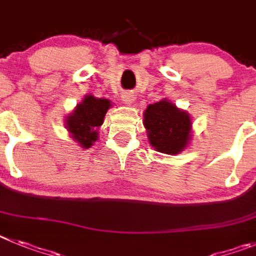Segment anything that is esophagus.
Listing matches in <instances>:
<instances>
[{
  "instance_id": "34e87169",
  "label": "esophagus",
  "mask_w": 256,
  "mask_h": 256,
  "mask_svg": "<svg viewBox=\"0 0 256 256\" xmlns=\"http://www.w3.org/2000/svg\"><path fill=\"white\" fill-rule=\"evenodd\" d=\"M121 100H122V102L125 103V104H131V103H134V100H135V96H134L132 93H130V92H125V93H122V96H121Z\"/></svg>"
}]
</instances>
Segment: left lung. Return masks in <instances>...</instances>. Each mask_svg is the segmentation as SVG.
Wrapping results in <instances>:
<instances>
[{
  "mask_svg": "<svg viewBox=\"0 0 256 256\" xmlns=\"http://www.w3.org/2000/svg\"><path fill=\"white\" fill-rule=\"evenodd\" d=\"M144 126L150 145L160 153H181L191 139L190 114L167 100L146 107Z\"/></svg>",
  "mask_w": 256,
  "mask_h": 256,
  "instance_id": "1",
  "label": "left lung"
}]
</instances>
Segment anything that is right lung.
<instances>
[{
	"label": "right lung",
	"instance_id": "obj_1",
	"mask_svg": "<svg viewBox=\"0 0 256 256\" xmlns=\"http://www.w3.org/2000/svg\"><path fill=\"white\" fill-rule=\"evenodd\" d=\"M111 102L106 98L85 96L84 100L66 117V128L71 138L82 148H90L98 140V128L104 121V116Z\"/></svg>",
	"mask_w": 256,
	"mask_h": 256
}]
</instances>
